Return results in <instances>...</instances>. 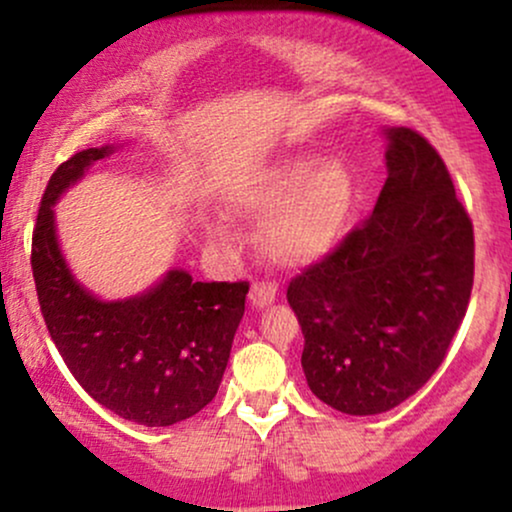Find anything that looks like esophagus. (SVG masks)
<instances>
[{"instance_id": "1", "label": "esophagus", "mask_w": 512, "mask_h": 512, "mask_svg": "<svg viewBox=\"0 0 512 512\" xmlns=\"http://www.w3.org/2000/svg\"><path fill=\"white\" fill-rule=\"evenodd\" d=\"M276 298V286L267 284V281H255L250 289V303L252 308H264Z\"/></svg>"}]
</instances>
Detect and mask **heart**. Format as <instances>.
<instances>
[{
	"instance_id": "obj_1",
	"label": "heart",
	"mask_w": 512,
	"mask_h": 512,
	"mask_svg": "<svg viewBox=\"0 0 512 512\" xmlns=\"http://www.w3.org/2000/svg\"><path fill=\"white\" fill-rule=\"evenodd\" d=\"M233 204L250 216L272 214L262 226V248L284 264H303L342 236L356 204V178L337 158H281L252 175Z\"/></svg>"
}]
</instances>
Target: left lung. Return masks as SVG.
<instances>
[{"instance_id":"8db88e82","label":"left lung","mask_w":512,"mask_h":512,"mask_svg":"<svg viewBox=\"0 0 512 512\" xmlns=\"http://www.w3.org/2000/svg\"><path fill=\"white\" fill-rule=\"evenodd\" d=\"M387 180L373 214L291 279L317 399L351 416L414 395L448 356L474 284V228L443 158L409 127L385 129Z\"/></svg>"}]
</instances>
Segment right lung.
I'll return each instance as SVG.
<instances>
[{"mask_svg":"<svg viewBox=\"0 0 512 512\" xmlns=\"http://www.w3.org/2000/svg\"><path fill=\"white\" fill-rule=\"evenodd\" d=\"M113 151H79L52 173L33 228L35 291L52 342L88 395L134 424L173 426L219 390L250 284H207L170 269L154 289L125 301L84 289L62 257L52 207Z\"/></svg>","mask_w":512,"mask_h":512,"instance_id":"obj_1","label":"right lung"}]
</instances>
